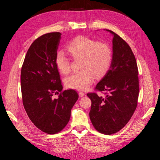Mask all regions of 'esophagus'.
<instances>
[{
	"mask_svg": "<svg viewBox=\"0 0 160 160\" xmlns=\"http://www.w3.org/2000/svg\"><path fill=\"white\" fill-rule=\"evenodd\" d=\"M78 94H79V96L81 97H83V96L86 95V93H84V92H83V91H79L78 92Z\"/></svg>",
	"mask_w": 160,
	"mask_h": 160,
	"instance_id": "esophagus-1",
	"label": "esophagus"
}]
</instances>
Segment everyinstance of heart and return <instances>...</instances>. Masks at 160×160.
<instances>
[{
  "mask_svg": "<svg viewBox=\"0 0 160 160\" xmlns=\"http://www.w3.org/2000/svg\"><path fill=\"white\" fill-rule=\"evenodd\" d=\"M67 49L74 58L82 59V71L74 72L65 79V84L69 88L86 89L93 83L95 77H102L112 64V51L110 46L86 36H80L74 39L67 45ZM55 63L62 74L70 72L69 60L62 50L57 52Z\"/></svg>",
  "mask_w": 160,
  "mask_h": 160,
  "instance_id": "obj_1",
  "label": "heart"
}]
</instances>
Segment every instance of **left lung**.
I'll return each mask as SVG.
<instances>
[{
	"label": "left lung",
	"mask_w": 160,
	"mask_h": 160,
	"mask_svg": "<svg viewBox=\"0 0 160 160\" xmlns=\"http://www.w3.org/2000/svg\"><path fill=\"white\" fill-rule=\"evenodd\" d=\"M113 56L110 69L95 87L104 97L88 93L91 100L89 117L95 128L111 135L127 124L138 105V69L136 58L128 43L112 30Z\"/></svg>",
	"instance_id": "obj_1"
}]
</instances>
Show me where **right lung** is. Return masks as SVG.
Segmentation results:
<instances>
[{
  "mask_svg": "<svg viewBox=\"0 0 160 160\" xmlns=\"http://www.w3.org/2000/svg\"><path fill=\"white\" fill-rule=\"evenodd\" d=\"M61 35L60 32H51L36 39L28 48L21 68L25 111L38 128L48 134L60 132L65 127L78 98L76 91H63L55 63ZM59 92L61 94L54 98Z\"/></svg>",
  "mask_w": 160,
  "mask_h": 160,
  "instance_id": "add662e5",
  "label": "right lung"
}]
</instances>
